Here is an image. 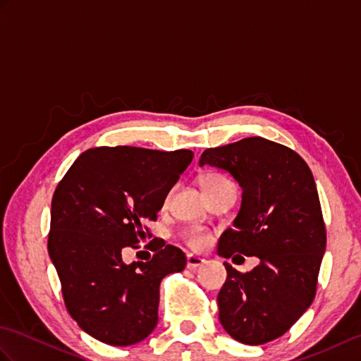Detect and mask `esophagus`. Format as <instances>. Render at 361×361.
I'll use <instances>...</instances> for the list:
<instances>
[{
  "mask_svg": "<svg viewBox=\"0 0 361 361\" xmlns=\"http://www.w3.org/2000/svg\"><path fill=\"white\" fill-rule=\"evenodd\" d=\"M206 262L204 259H202V257H197V256H188V259H186V267L189 268V270H192V271H195L197 268H200L203 264Z\"/></svg>",
  "mask_w": 361,
  "mask_h": 361,
  "instance_id": "34e87169",
  "label": "esophagus"
}]
</instances>
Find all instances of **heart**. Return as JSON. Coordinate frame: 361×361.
Masks as SVG:
<instances>
[{
  "mask_svg": "<svg viewBox=\"0 0 361 361\" xmlns=\"http://www.w3.org/2000/svg\"><path fill=\"white\" fill-rule=\"evenodd\" d=\"M200 183H202V188L206 194V192H209V190H212L214 188L224 185V183H228V180L220 173H206L202 176ZM181 239L189 248H192V250H203L206 245L209 243V235L200 228L186 229V231L181 234Z\"/></svg>",
  "mask_w": 361,
  "mask_h": 361,
  "instance_id": "heart-1",
  "label": "heart"
}]
</instances>
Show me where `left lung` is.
Listing matches in <instances>:
<instances>
[{
    "instance_id": "obj_1",
    "label": "left lung",
    "mask_w": 361,
    "mask_h": 361,
    "mask_svg": "<svg viewBox=\"0 0 361 361\" xmlns=\"http://www.w3.org/2000/svg\"><path fill=\"white\" fill-rule=\"evenodd\" d=\"M204 164L229 172L243 189L240 211L221 234L217 255L260 259L248 273L224 264L228 278L217 296L219 319L234 340L259 346L286 334L315 298L326 250L315 180L295 150L260 136L206 149Z\"/></svg>"
}]
</instances>
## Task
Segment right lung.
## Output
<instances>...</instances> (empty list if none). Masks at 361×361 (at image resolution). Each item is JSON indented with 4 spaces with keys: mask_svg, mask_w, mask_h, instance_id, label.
Returning <instances> with one entry per match:
<instances>
[{
    "mask_svg": "<svg viewBox=\"0 0 361 361\" xmlns=\"http://www.w3.org/2000/svg\"><path fill=\"white\" fill-rule=\"evenodd\" d=\"M194 153L130 145L94 147L74 161L56 188L48 234L71 318L93 338L130 346L158 323L159 283L185 270L186 256L173 245L153 251L147 262L124 264L122 252L150 237L169 190Z\"/></svg>",
    "mask_w": 361,
    "mask_h": 361,
    "instance_id": "obj_1",
    "label": "right lung"
}]
</instances>
